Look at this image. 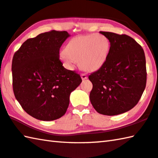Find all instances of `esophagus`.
Masks as SVG:
<instances>
[{"mask_svg": "<svg viewBox=\"0 0 158 158\" xmlns=\"http://www.w3.org/2000/svg\"><path fill=\"white\" fill-rule=\"evenodd\" d=\"M81 79H82V80H85V79H86L88 77H87V75L85 74H81Z\"/></svg>", "mask_w": 158, "mask_h": 158, "instance_id": "obj_1", "label": "esophagus"}]
</instances>
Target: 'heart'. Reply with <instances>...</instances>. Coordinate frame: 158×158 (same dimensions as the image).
<instances>
[{"label": "heart", "mask_w": 158, "mask_h": 158, "mask_svg": "<svg viewBox=\"0 0 158 158\" xmlns=\"http://www.w3.org/2000/svg\"><path fill=\"white\" fill-rule=\"evenodd\" d=\"M110 46V41L103 34L78 36L68 43L59 58L68 68H74L79 62L84 70L95 71L104 64Z\"/></svg>", "instance_id": "1"}]
</instances>
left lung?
I'll list each match as a JSON object with an SVG mask.
<instances>
[{
	"mask_svg": "<svg viewBox=\"0 0 158 158\" xmlns=\"http://www.w3.org/2000/svg\"><path fill=\"white\" fill-rule=\"evenodd\" d=\"M110 41L104 64L88 79L93 84L90 100L93 108L104 115H117L135 107L147 84L144 50L126 34L99 31Z\"/></svg>",
	"mask_w": 158,
	"mask_h": 158,
	"instance_id": "obj_1",
	"label": "left lung"
}]
</instances>
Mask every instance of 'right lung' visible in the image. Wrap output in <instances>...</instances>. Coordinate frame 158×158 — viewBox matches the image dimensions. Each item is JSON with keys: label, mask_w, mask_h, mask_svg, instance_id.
Returning <instances> with one entry per match:
<instances>
[{"label": "right lung", "mask_w": 158, "mask_h": 158, "mask_svg": "<svg viewBox=\"0 0 158 158\" xmlns=\"http://www.w3.org/2000/svg\"><path fill=\"white\" fill-rule=\"evenodd\" d=\"M70 35L52 30L29 39L14 54L11 64L13 90L17 101L31 117L53 121L64 115L70 95L82 80L65 69L59 50Z\"/></svg>", "instance_id": "right-lung-1"}]
</instances>
